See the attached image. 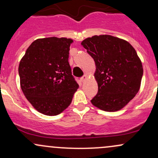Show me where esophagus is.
<instances>
[{"label":"esophagus","instance_id":"1","mask_svg":"<svg viewBox=\"0 0 158 158\" xmlns=\"http://www.w3.org/2000/svg\"><path fill=\"white\" fill-rule=\"evenodd\" d=\"M88 79V76L86 75V74H85L84 76H83L81 78V81H82V82H84V81L86 80V79Z\"/></svg>","mask_w":158,"mask_h":158}]
</instances>
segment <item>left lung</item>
I'll use <instances>...</instances> for the list:
<instances>
[{"label": "left lung", "mask_w": 158, "mask_h": 158, "mask_svg": "<svg viewBox=\"0 0 158 158\" xmlns=\"http://www.w3.org/2000/svg\"><path fill=\"white\" fill-rule=\"evenodd\" d=\"M81 44L95 61L98 93L92 104L106 111L122 109L140 88L143 69L135 48L110 35H94Z\"/></svg>", "instance_id": "left-lung-1"}]
</instances>
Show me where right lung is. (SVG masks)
I'll list each match as a JSON object with an SVG mask.
<instances>
[{"label":"right lung","instance_id":"1","mask_svg":"<svg viewBox=\"0 0 158 158\" xmlns=\"http://www.w3.org/2000/svg\"><path fill=\"white\" fill-rule=\"evenodd\" d=\"M72 43L73 40L67 38L36 39L20 61L21 90L40 113L61 114L70 106L79 88L68 62Z\"/></svg>","mask_w":158,"mask_h":158}]
</instances>
